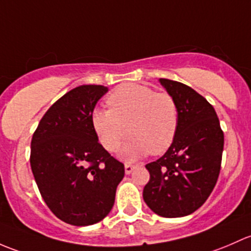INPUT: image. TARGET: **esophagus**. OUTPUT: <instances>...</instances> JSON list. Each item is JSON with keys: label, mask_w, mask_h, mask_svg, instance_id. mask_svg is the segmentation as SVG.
Wrapping results in <instances>:
<instances>
[{"label": "esophagus", "mask_w": 251, "mask_h": 251, "mask_svg": "<svg viewBox=\"0 0 251 251\" xmlns=\"http://www.w3.org/2000/svg\"><path fill=\"white\" fill-rule=\"evenodd\" d=\"M134 169H135V165L129 164V163H126V164L125 165V172H126V174H130V173L133 172Z\"/></svg>", "instance_id": "1"}]
</instances>
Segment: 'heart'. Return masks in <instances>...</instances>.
Instances as JSON below:
<instances>
[{"instance_id": "heart-1", "label": "heart", "mask_w": 251, "mask_h": 251, "mask_svg": "<svg viewBox=\"0 0 251 251\" xmlns=\"http://www.w3.org/2000/svg\"><path fill=\"white\" fill-rule=\"evenodd\" d=\"M110 108H95L92 125L102 146L117 151L128 133L122 157L134 161L149 152L161 153L175 138L179 113L174 98L143 84H123L107 97Z\"/></svg>"}]
</instances>
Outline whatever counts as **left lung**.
I'll return each instance as SVG.
<instances>
[{"label":"left lung","mask_w":251,"mask_h":251,"mask_svg":"<svg viewBox=\"0 0 251 251\" xmlns=\"http://www.w3.org/2000/svg\"><path fill=\"white\" fill-rule=\"evenodd\" d=\"M159 82L176 102L179 122L168 151L146 164L150 181L143 197L157 215L181 218L201 208L215 187L224 131L214 107L195 89L172 79Z\"/></svg>","instance_id":"1"}]
</instances>
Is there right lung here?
Segmentation results:
<instances>
[{
	"label": "right lung",
	"mask_w": 251,
	"mask_h": 251,
	"mask_svg": "<svg viewBox=\"0 0 251 251\" xmlns=\"http://www.w3.org/2000/svg\"><path fill=\"white\" fill-rule=\"evenodd\" d=\"M107 87L84 84L56 100L31 140L30 164L43 201L66 224L89 226L112 209L125 165L99 143L92 113Z\"/></svg>",
	"instance_id": "1"
}]
</instances>
